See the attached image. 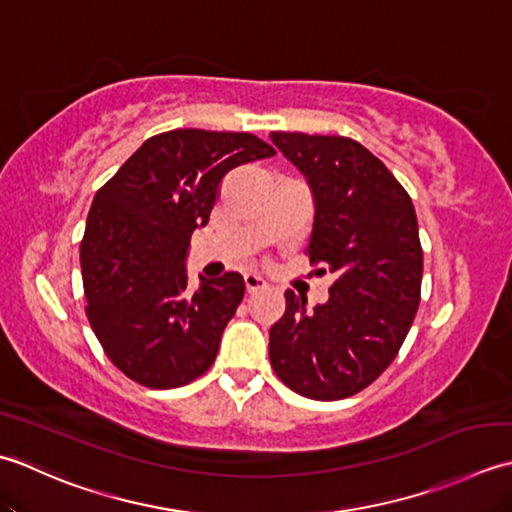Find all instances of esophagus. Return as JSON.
<instances>
[{
    "label": "esophagus",
    "mask_w": 512,
    "mask_h": 512,
    "mask_svg": "<svg viewBox=\"0 0 512 512\" xmlns=\"http://www.w3.org/2000/svg\"><path fill=\"white\" fill-rule=\"evenodd\" d=\"M245 287L247 294H256V291L267 287V280L260 274H245Z\"/></svg>",
    "instance_id": "obj_1"
}]
</instances>
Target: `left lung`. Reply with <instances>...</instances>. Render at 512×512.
<instances>
[{"label": "left lung", "mask_w": 512, "mask_h": 512, "mask_svg": "<svg viewBox=\"0 0 512 512\" xmlns=\"http://www.w3.org/2000/svg\"><path fill=\"white\" fill-rule=\"evenodd\" d=\"M314 194L309 260L336 276L325 305L285 291L269 329V360L291 391L342 400L367 389L398 356L422 287L417 216L378 156L347 137L271 132Z\"/></svg>", "instance_id": "left-lung-1"}]
</instances>
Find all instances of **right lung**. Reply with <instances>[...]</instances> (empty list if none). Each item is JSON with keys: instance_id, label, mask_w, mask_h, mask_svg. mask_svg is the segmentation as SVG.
Returning a JSON list of instances; mask_svg holds the SVG:
<instances>
[{"instance_id": "1", "label": "right lung", "mask_w": 512, "mask_h": 512, "mask_svg": "<svg viewBox=\"0 0 512 512\" xmlns=\"http://www.w3.org/2000/svg\"><path fill=\"white\" fill-rule=\"evenodd\" d=\"M276 150L249 132L156 134L95 194L81 241L86 316L106 356L148 389H176L212 367L245 296L236 271L187 289L185 258L223 176Z\"/></svg>"}]
</instances>
